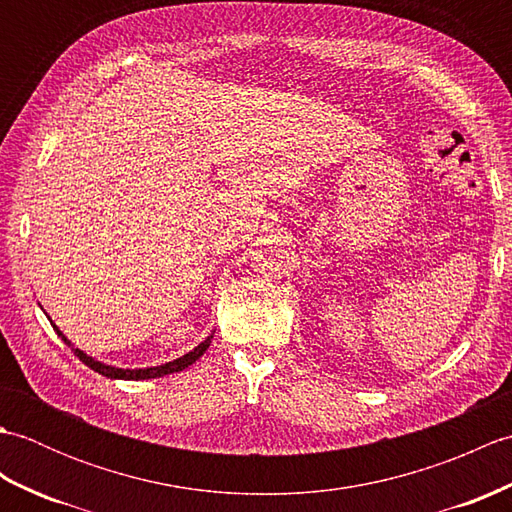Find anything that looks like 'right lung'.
<instances>
[{"label": "right lung", "mask_w": 512, "mask_h": 512, "mask_svg": "<svg viewBox=\"0 0 512 512\" xmlns=\"http://www.w3.org/2000/svg\"><path fill=\"white\" fill-rule=\"evenodd\" d=\"M54 330H57V325H52ZM57 334L61 336V339L65 341V345H70V341L65 339V336L57 330ZM211 339H213V334L209 336V339L206 341H202L198 347H195V350H191L189 354H184V356H180V358H176V361H171V363H165V365H158V367H147V369H116V367H110V365H103V363H99V361H94V358H90V356H85L81 350H74V354L81 358V361L88 365L90 369H94V372H99V374H103V376H107V378H125V380H145V378H160V376H167V374H173V372H182V369H187L189 365H193L195 361H198V358L206 352V347L211 345Z\"/></svg>", "instance_id": "add662e5"}]
</instances>
